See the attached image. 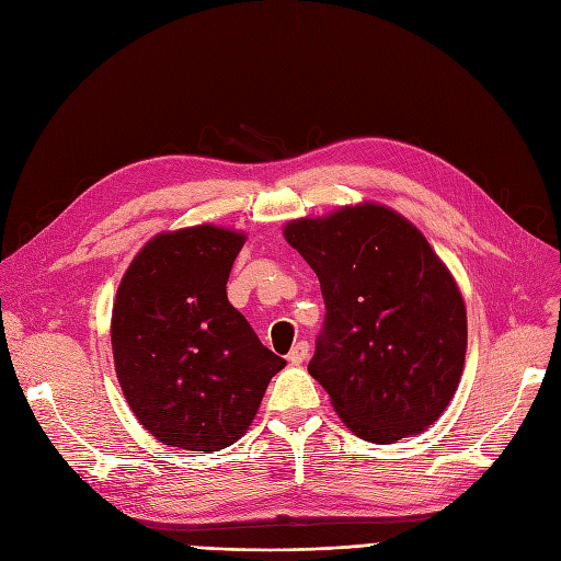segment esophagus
<instances>
[{
    "label": "esophagus",
    "instance_id": "1",
    "mask_svg": "<svg viewBox=\"0 0 561 561\" xmlns=\"http://www.w3.org/2000/svg\"><path fill=\"white\" fill-rule=\"evenodd\" d=\"M307 354H309L307 342H298V344L291 348V354H288V363H291V365H300V363L307 358Z\"/></svg>",
    "mask_w": 561,
    "mask_h": 561
}]
</instances>
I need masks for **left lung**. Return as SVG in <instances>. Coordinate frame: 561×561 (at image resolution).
Listing matches in <instances>:
<instances>
[{
  "label": "left lung",
  "mask_w": 561,
  "mask_h": 561,
  "mask_svg": "<svg viewBox=\"0 0 561 561\" xmlns=\"http://www.w3.org/2000/svg\"><path fill=\"white\" fill-rule=\"evenodd\" d=\"M282 233L321 282L325 323L307 369L342 423L371 444L427 430L467 356L465 298L427 238L371 201L291 219Z\"/></svg>",
  "instance_id": "obj_1"
}]
</instances>
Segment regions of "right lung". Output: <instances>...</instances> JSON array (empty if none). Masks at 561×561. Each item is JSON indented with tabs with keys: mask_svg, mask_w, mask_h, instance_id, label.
<instances>
[{
	"mask_svg": "<svg viewBox=\"0 0 561 561\" xmlns=\"http://www.w3.org/2000/svg\"><path fill=\"white\" fill-rule=\"evenodd\" d=\"M244 240L215 224L157 233L117 286L115 375L138 423L165 446L213 453L236 444L286 365L226 298Z\"/></svg>",
	"mask_w": 561,
	"mask_h": 561,
	"instance_id": "add662e5",
	"label": "right lung"
}]
</instances>
